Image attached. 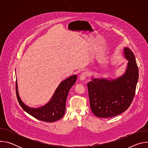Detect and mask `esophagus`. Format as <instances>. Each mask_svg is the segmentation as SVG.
Segmentation results:
<instances>
[{
	"label": "esophagus",
	"instance_id": "esophagus-1",
	"mask_svg": "<svg viewBox=\"0 0 148 148\" xmlns=\"http://www.w3.org/2000/svg\"><path fill=\"white\" fill-rule=\"evenodd\" d=\"M86 77H87V74H86V73H82L80 75V76H79V79H80L81 81H84V79H86Z\"/></svg>",
	"mask_w": 148,
	"mask_h": 148
}]
</instances>
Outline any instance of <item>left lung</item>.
<instances>
[{"mask_svg": "<svg viewBox=\"0 0 148 148\" xmlns=\"http://www.w3.org/2000/svg\"><path fill=\"white\" fill-rule=\"evenodd\" d=\"M123 56L128 61L125 73L115 79L94 78L87 84L90 107L100 118L116 116L127 110L134 98L139 71L133 52L123 49Z\"/></svg>", "mask_w": 148, "mask_h": 148, "instance_id": "obj_1", "label": "left lung"}]
</instances>
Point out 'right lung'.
I'll list each match as a JSON object with an SVG mask.
<instances>
[{
    "instance_id": "obj_1",
    "label": "right lung",
    "mask_w": 148,
    "mask_h": 148,
    "mask_svg": "<svg viewBox=\"0 0 148 148\" xmlns=\"http://www.w3.org/2000/svg\"><path fill=\"white\" fill-rule=\"evenodd\" d=\"M77 75H73L60 82L50 100L45 105L38 108H32L20 99L16 83V92L19 104L27 113L42 121L53 122L60 119L66 111V103L70 88L75 84Z\"/></svg>"
}]
</instances>
